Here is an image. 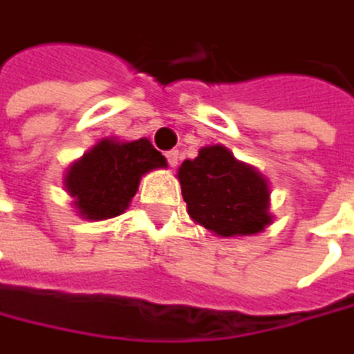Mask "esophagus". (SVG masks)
<instances>
[{
    "label": "esophagus",
    "mask_w": 354,
    "mask_h": 354,
    "mask_svg": "<svg viewBox=\"0 0 354 354\" xmlns=\"http://www.w3.org/2000/svg\"><path fill=\"white\" fill-rule=\"evenodd\" d=\"M166 160H168L170 168H175L179 164V151H168L166 153Z\"/></svg>",
    "instance_id": "obj_1"
}]
</instances>
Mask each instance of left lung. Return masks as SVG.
Returning <instances> with one entry per match:
<instances>
[{
  "label": "left lung",
  "instance_id": "1",
  "mask_svg": "<svg viewBox=\"0 0 354 354\" xmlns=\"http://www.w3.org/2000/svg\"><path fill=\"white\" fill-rule=\"evenodd\" d=\"M177 179L190 218L216 236H252L274 221L267 177L223 144L199 149L179 166Z\"/></svg>",
  "mask_w": 354,
  "mask_h": 354
}]
</instances>
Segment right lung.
Here are the masks:
<instances>
[{"label": "right lung", "mask_w": 354, "mask_h": 354, "mask_svg": "<svg viewBox=\"0 0 354 354\" xmlns=\"http://www.w3.org/2000/svg\"><path fill=\"white\" fill-rule=\"evenodd\" d=\"M166 166V157L147 138L133 142L104 138L67 166L63 188L78 216L104 221L127 210L144 175Z\"/></svg>", "instance_id": "right-lung-1"}]
</instances>
